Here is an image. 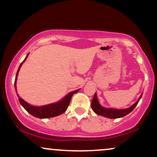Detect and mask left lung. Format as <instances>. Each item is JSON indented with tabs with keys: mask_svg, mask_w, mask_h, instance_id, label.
<instances>
[{
	"mask_svg": "<svg viewBox=\"0 0 157 157\" xmlns=\"http://www.w3.org/2000/svg\"><path fill=\"white\" fill-rule=\"evenodd\" d=\"M142 95H140V97L138 99L137 102L132 105L131 107L125 109H106L102 107L100 105V104L98 103V101L96 93H95V95H94L93 96V101H92L91 103V107L93 109V111L98 115L104 116V117H108V118L111 119L119 118V117H124V116L129 114L130 112L136 107L138 102H139V101L140 100V98H142Z\"/></svg>",
	"mask_w": 157,
	"mask_h": 157,
	"instance_id": "obj_1",
	"label": "left lung"
}]
</instances>
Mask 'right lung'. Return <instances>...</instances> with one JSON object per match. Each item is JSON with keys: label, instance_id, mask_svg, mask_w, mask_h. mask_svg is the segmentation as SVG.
Segmentation results:
<instances>
[{"label": "right lung", "instance_id": "obj_1", "mask_svg": "<svg viewBox=\"0 0 157 157\" xmlns=\"http://www.w3.org/2000/svg\"><path fill=\"white\" fill-rule=\"evenodd\" d=\"M28 55H29V53L27 54V56L25 57V59H24V61L26 59ZM23 62L20 64V67L17 70V72L15 81H14V87H15V90H16L17 77L18 72H19L20 68L21 67L22 64L23 63ZM78 90H75V91L70 93L67 95H66V96L64 97L62 101H59V102H57V103H55V104H49V105H45V106H31V105L29 104L27 102H25V101L23 100V99L19 96V95H17V97H18V99H19L20 104H21L22 106H23V108L25 109L29 113H30L31 115L34 116V117H38V118H48V117H56V116H58L61 115V114L64 113V112L67 110L68 106H69L70 102H71V98L73 96V95L74 93H76L77 92H78Z\"/></svg>", "mask_w": 157, "mask_h": 157}]
</instances>
